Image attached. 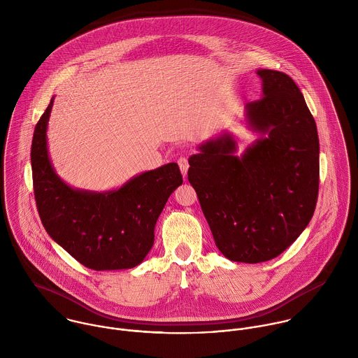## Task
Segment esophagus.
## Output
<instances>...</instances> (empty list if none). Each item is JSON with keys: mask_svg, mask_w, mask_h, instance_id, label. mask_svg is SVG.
Masks as SVG:
<instances>
[{"mask_svg": "<svg viewBox=\"0 0 358 358\" xmlns=\"http://www.w3.org/2000/svg\"><path fill=\"white\" fill-rule=\"evenodd\" d=\"M178 165H179V168H180L182 175L186 178L187 171H189V159H187L186 157H180V158L178 159Z\"/></svg>", "mask_w": 358, "mask_h": 358, "instance_id": "34e87169", "label": "esophagus"}]
</instances>
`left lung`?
<instances>
[{
    "mask_svg": "<svg viewBox=\"0 0 358 358\" xmlns=\"http://www.w3.org/2000/svg\"><path fill=\"white\" fill-rule=\"evenodd\" d=\"M256 73L263 94L245 117L262 138L241 157L230 134L210 139L189 158L187 172L216 247L243 263L270 260L301 236L320 178L317 127L301 90L285 73Z\"/></svg>",
    "mask_w": 358,
    "mask_h": 358,
    "instance_id": "left-lung-1",
    "label": "left lung"
}]
</instances>
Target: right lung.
I'll return each mask as SVG.
<instances>
[{"label": "right lung", "mask_w": 358, "mask_h": 358, "mask_svg": "<svg viewBox=\"0 0 358 358\" xmlns=\"http://www.w3.org/2000/svg\"><path fill=\"white\" fill-rule=\"evenodd\" d=\"M53 98L36 125L31 169L36 204L47 233L88 268H132L154 244V227L169 196L183 183L176 162L143 172L122 187L95 193L73 189L55 172L47 149Z\"/></svg>", "instance_id": "right-lung-1"}]
</instances>
